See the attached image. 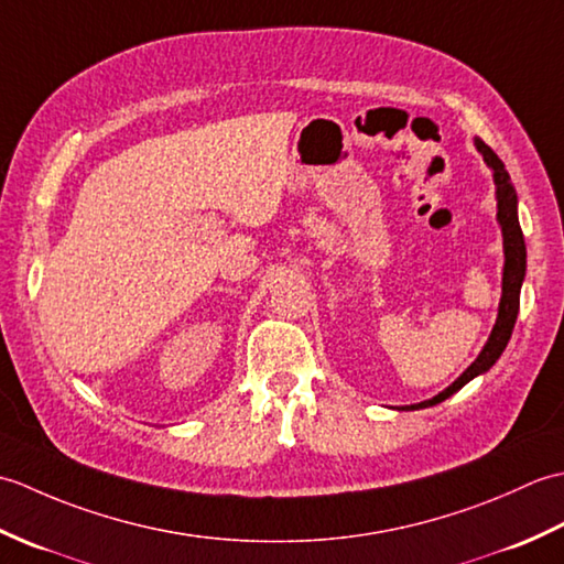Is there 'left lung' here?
Masks as SVG:
<instances>
[{"mask_svg": "<svg viewBox=\"0 0 564 564\" xmlns=\"http://www.w3.org/2000/svg\"><path fill=\"white\" fill-rule=\"evenodd\" d=\"M475 148L482 154L485 164L492 170V176H495L497 223L501 227V245H505V271H501V301H499L497 322L492 327V334H489L487 344L482 346V351L477 354L475 361L463 370V376L455 378L446 390H441L431 400L402 406V410H406V412L424 410V406H434L443 400H448L451 394L458 392L473 378L487 373V370L499 361V356L505 354L507 344L511 339L513 325H517L519 297H521V285H523V275H525V242H523V232L519 225V196H517V188H513V184H511L509 172L505 170V162L497 158L495 150L485 145L480 138H475Z\"/></svg>", "mask_w": 564, "mask_h": 564, "instance_id": "8db88e82", "label": "left lung"}]
</instances>
